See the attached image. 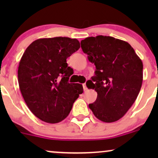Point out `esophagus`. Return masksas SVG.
Masks as SVG:
<instances>
[{
    "label": "esophagus",
    "instance_id": "esophagus-1",
    "mask_svg": "<svg viewBox=\"0 0 158 158\" xmlns=\"http://www.w3.org/2000/svg\"><path fill=\"white\" fill-rule=\"evenodd\" d=\"M83 87L84 90H87V87H86V84H85V83H83Z\"/></svg>",
    "mask_w": 158,
    "mask_h": 158
}]
</instances>
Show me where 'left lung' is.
I'll use <instances>...</instances> for the list:
<instances>
[{"mask_svg": "<svg viewBox=\"0 0 158 158\" xmlns=\"http://www.w3.org/2000/svg\"><path fill=\"white\" fill-rule=\"evenodd\" d=\"M81 44L96 68L91 88L98 96L88 106L99 120L116 122L130 109L141 89L142 60L128 42L112 36H90Z\"/></svg>", "mask_w": 158, "mask_h": 158, "instance_id": "obj_1", "label": "left lung"}]
</instances>
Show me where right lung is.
I'll list each match as a JSON object with an SVG mask.
<instances>
[{
	"mask_svg": "<svg viewBox=\"0 0 158 158\" xmlns=\"http://www.w3.org/2000/svg\"><path fill=\"white\" fill-rule=\"evenodd\" d=\"M80 47L76 39H39L21 57L18 70L21 94L30 111L43 122L55 124L64 119L83 94L81 84L69 83L73 70L66 61Z\"/></svg>",
	"mask_w": 158,
	"mask_h": 158,
	"instance_id": "right-lung-1",
	"label": "right lung"
}]
</instances>
